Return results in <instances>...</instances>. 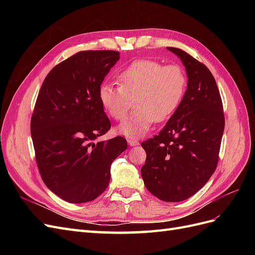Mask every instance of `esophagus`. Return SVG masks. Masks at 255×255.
I'll return each instance as SVG.
<instances>
[{"mask_svg": "<svg viewBox=\"0 0 255 255\" xmlns=\"http://www.w3.org/2000/svg\"><path fill=\"white\" fill-rule=\"evenodd\" d=\"M128 144H129L130 146H134V145L139 144V141H138L137 139H135V138H128Z\"/></svg>", "mask_w": 255, "mask_h": 255, "instance_id": "34e87169", "label": "esophagus"}]
</instances>
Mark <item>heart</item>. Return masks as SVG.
I'll return each mask as SVG.
<instances>
[{
	"instance_id": "1",
	"label": "heart",
	"mask_w": 255,
	"mask_h": 255,
	"mask_svg": "<svg viewBox=\"0 0 255 255\" xmlns=\"http://www.w3.org/2000/svg\"><path fill=\"white\" fill-rule=\"evenodd\" d=\"M118 85L102 84L99 100L115 120L125 119L133 100L136 109L118 127L128 138L143 136L154 122H163L177 111L187 89V76L179 65H163L153 59H138L117 76Z\"/></svg>"
}]
</instances>
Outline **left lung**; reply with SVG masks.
I'll list each match as a JSON object with an SVG mask.
<instances>
[{"label":"left lung","instance_id":"obj_1","mask_svg":"<svg viewBox=\"0 0 255 255\" xmlns=\"http://www.w3.org/2000/svg\"><path fill=\"white\" fill-rule=\"evenodd\" d=\"M167 49L183 61L188 85L182 104L164 128L141 142L146 153L141 176L153 196L166 202H180L194 196L215 172L225 114L208 68L181 49Z\"/></svg>","mask_w":255,"mask_h":255}]
</instances>
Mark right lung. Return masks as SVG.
I'll list each match as a JSON object with an SVG mask.
<instances>
[{
    "instance_id": "obj_1",
    "label": "right lung",
    "mask_w": 255,
    "mask_h": 255,
    "mask_svg": "<svg viewBox=\"0 0 255 255\" xmlns=\"http://www.w3.org/2000/svg\"><path fill=\"white\" fill-rule=\"evenodd\" d=\"M118 59V51L78 52L52 69L38 94L30 119L36 163L47 187L67 202L101 195L112 163L128 148L122 136L92 142L111 129L99 89Z\"/></svg>"
}]
</instances>
